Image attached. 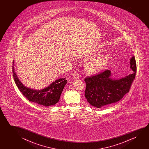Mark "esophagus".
I'll return each mask as SVG.
<instances>
[{"instance_id": "34e87169", "label": "esophagus", "mask_w": 149, "mask_h": 149, "mask_svg": "<svg viewBox=\"0 0 149 149\" xmlns=\"http://www.w3.org/2000/svg\"><path fill=\"white\" fill-rule=\"evenodd\" d=\"M73 76V78L74 79H78L80 77L79 74L77 73H75L74 74Z\"/></svg>"}]
</instances>
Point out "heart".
Instances as JSON below:
<instances>
[{
  "label": "heart",
  "instance_id": "obj_1",
  "mask_svg": "<svg viewBox=\"0 0 149 149\" xmlns=\"http://www.w3.org/2000/svg\"><path fill=\"white\" fill-rule=\"evenodd\" d=\"M102 51L96 50L91 53V55L99 54ZM90 55L86 57H90ZM110 56L108 54H102L88 59L86 63V71L91 74H96L102 72L106 68L110 61Z\"/></svg>",
  "mask_w": 149,
  "mask_h": 149
}]
</instances>
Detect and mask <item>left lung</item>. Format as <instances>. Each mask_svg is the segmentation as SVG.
Listing matches in <instances>:
<instances>
[{
  "instance_id": "obj_1",
  "label": "left lung",
  "mask_w": 149,
  "mask_h": 149,
  "mask_svg": "<svg viewBox=\"0 0 149 149\" xmlns=\"http://www.w3.org/2000/svg\"><path fill=\"white\" fill-rule=\"evenodd\" d=\"M130 63L132 73L118 79L111 78V73L109 70L86 77L84 96L88 104L97 108H101L121 100L129 92L136 73V64L134 56L131 57Z\"/></svg>"
}]
</instances>
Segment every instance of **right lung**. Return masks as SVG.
I'll return each mask as SVG.
<instances>
[{
  "label": "right lung",
  "mask_w": 149,
  "mask_h": 149,
  "mask_svg": "<svg viewBox=\"0 0 149 149\" xmlns=\"http://www.w3.org/2000/svg\"><path fill=\"white\" fill-rule=\"evenodd\" d=\"M14 61L13 63V75L15 82L23 96L29 101L39 105L51 106L59 101L61 93L66 84L65 78H60L51 83L47 88L40 90H35L27 88L19 79L14 70Z\"/></svg>",
  "instance_id": "right-lung-1"
}]
</instances>
